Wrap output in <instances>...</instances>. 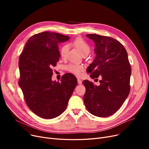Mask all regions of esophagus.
Returning a JSON list of instances; mask_svg holds the SVG:
<instances>
[{"label": "esophagus", "mask_w": 149, "mask_h": 149, "mask_svg": "<svg viewBox=\"0 0 149 149\" xmlns=\"http://www.w3.org/2000/svg\"><path fill=\"white\" fill-rule=\"evenodd\" d=\"M78 84H82V81L81 80L79 79H78Z\"/></svg>", "instance_id": "1"}]
</instances>
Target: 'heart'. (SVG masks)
Wrapping results in <instances>:
<instances>
[{"instance_id":"obj_1","label":"heart","mask_w":149,"mask_h":149,"mask_svg":"<svg viewBox=\"0 0 149 149\" xmlns=\"http://www.w3.org/2000/svg\"><path fill=\"white\" fill-rule=\"evenodd\" d=\"M72 45L79 49L83 55L88 54L90 52V46L81 38H77L72 42ZM69 49L68 45H64L60 49V56L63 58H65L68 56ZM66 70L69 72H71L77 76H80L84 68L83 66L78 64H69L66 67Z\"/></svg>"}]
</instances>
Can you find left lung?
I'll use <instances>...</instances> for the list:
<instances>
[{
	"mask_svg": "<svg viewBox=\"0 0 149 149\" xmlns=\"http://www.w3.org/2000/svg\"><path fill=\"white\" fill-rule=\"evenodd\" d=\"M94 42L96 57L88 68L92 79L102 78L99 86L86 80L84 103L88 111L99 117L115 113L128 97L131 68L127 53L116 39L93 34L86 35Z\"/></svg>",
	"mask_w": 149,
	"mask_h": 149,
	"instance_id": "8db88e82",
	"label": "left lung"
}]
</instances>
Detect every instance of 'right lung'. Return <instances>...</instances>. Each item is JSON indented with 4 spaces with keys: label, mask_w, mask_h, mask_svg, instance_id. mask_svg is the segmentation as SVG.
<instances>
[{
    "label": "right lung",
    "mask_w": 149,
    "mask_h": 149,
    "mask_svg": "<svg viewBox=\"0 0 149 149\" xmlns=\"http://www.w3.org/2000/svg\"><path fill=\"white\" fill-rule=\"evenodd\" d=\"M69 37L45 31L29 38L19 60L20 87L25 101L32 112L45 119L61 115L67 107L77 86L72 74L63 75L61 81H52L53 66L60 57L58 45Z\"/></svg>",
    "instance_id": "add662e5"
}]
</instances>
